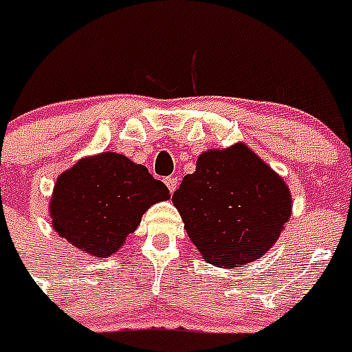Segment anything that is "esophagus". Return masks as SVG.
Wrapping results in <instances>:
<instances>
[{"label":"esophagus","instance_id":"obj_1","mask_svg":"<svg viewBox=\"0 0 352 352\" xmlns=\"http://www.w3.org/2000/svg\"><path fill=\"white\" fill-rule=\"evenodd\" d=\"M167 185V188H169V192L173 194V192H176V188H178V178H173V176H169V178L164 179Z\"/></svg>","mask_w":352,"mask_h":352}]
</instances>
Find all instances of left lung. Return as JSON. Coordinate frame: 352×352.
Segmentation results:
<instances>
[{
    "label": "left lung",
    "mask_w": 352,
    "mask_h": 352,
    "mask_svg": "<svg viewBox=\"0 0 352 352\" xmlns=\"http://www.w3.org/2000/svg\"><path fill=\"white\" fill-rule=\"evenodd\" d=\"M173 203L197 250L220 268L252 263L270 250L292 208L284 179L243 144L201 155Z\"/></svg>",
    "instance_id": "obj_1"
}]
</instances>
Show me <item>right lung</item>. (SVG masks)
Here are the masks:
<instances>
[{"label": "right lung", "mask_w": 352, "mask_h": 352, "mask_svg": "<svg viewBox=\"0 0 352 352\" xmlns=\"http://www.w3.org/2000/svg\"><path fill=\"white\" fill-rule=\"evenodd\" d=\"M169 197V188L144 166L107 151L77 162L58 178L52 226L79 250L105 257L125 243L151 204Z\"/></svg>", "instance_id": "obj_1"}]
</instances>
